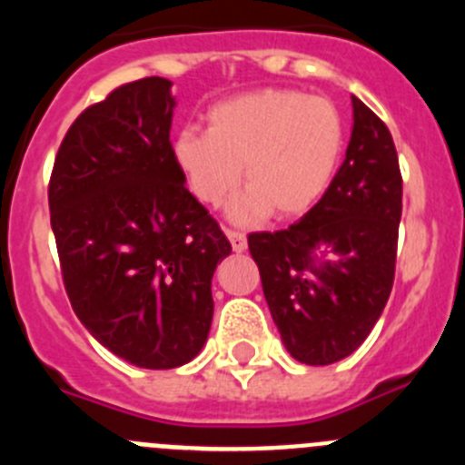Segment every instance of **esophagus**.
Here are the masks:
<instances>
[{"instance_id":"1","label":"esophagus","mask_w":465,"mask_h":465,"mask_svg":"<svg viewBox=\"0 0 465 465\" xmlns=\"http://www.w3.org/2000/svg\"><path fill=\"white\" fill-rule=\"evenodd\" d=\"M225 235H228L230 244H232V252L235 253L246 252V237L242 235V232H237V230H225Z\"/></svg>"}]
</instances>
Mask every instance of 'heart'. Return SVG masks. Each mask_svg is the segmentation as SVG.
<instances>
[{
	"label": "heart",
	"instance_id": "heart-1",
	"mask_svg": "<svg viewBox=\"0 0 465 465\" xmlns=\"http://www.w3.org/2000/svg\"><path fill=\"white\" fill-rule=\"evenodd\" d=\"M207 133L183 127L172 163L188 191L219 207L240 183L249 193L237 219L265 212L291 219L314 207L338 174L347 143L340 109L302 90L261 88L213 104Z\"/></svg>",
	"mask_w": 465,
	"mask_h": 465
}]
</instances>
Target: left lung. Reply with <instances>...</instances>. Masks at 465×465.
Returning <instances> with one entry per match:
<instances>
[{
    "label": "left lung",
    "mask_w": 465,
    "mask_h": 465,
    "mask_svg": "<svg viewBox=\"0 0 465 465\" xmlns=\"http://www.w3.org/2000/svg\"><path fill=\"white\" fill-rule=\"evenodd\" d=\"M342 167L310 212L277 232H252L249 252L283 347L307 365L347 359L384 312L396 272L402 179L389 127L351 97Z\"/></svg>",
    "instance_id": "obj_1"
}]
</instances>
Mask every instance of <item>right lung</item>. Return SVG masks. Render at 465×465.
<instances>
[{
  "mask_svg": "<svg viewBox=\"0 0 465 465\" xmlns=\"http://www.w3.org/2000/svg\"><path fill=\"white\" fill-rule=\"evenodd\" d=\"M172 81L88 106L55 155L48 207L69 302L127 363L170 371L212 328L213 270L232 246L172 163Z\"/></svg>",
  "mask_w": 465,
  "mask_h": 465,
  "instance_id": "obj_1",
  "label": "right lung"
}]
</instances>
